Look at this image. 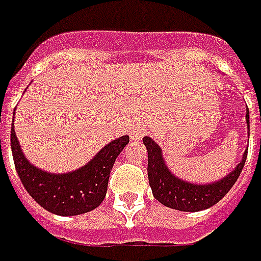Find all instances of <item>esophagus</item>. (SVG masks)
Wrapping results in <instances>:
<instances>
[{
  "label": "esophagus",
  "mask_w": 261,
  "mask_h": 261,
  "mask_svg": "<svg viewBox=\"0 0 261 261\" xmlns=\"http://www.w3.org/2000/svg\"><path fill=\"white\" fill-rule=\"evenodd\" d=\"M130 135H132V139L134 140H140L142 138H143V136H145V132H143L142 129H139V127H138V129H135L134 132H132Z\"/></svg>",
  "instance_id": "esophagus-1"
}]
</instances>
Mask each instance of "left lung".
<instances>
[{
  "mask_svg": "<svg viewBox=\"0 0 261 261\" xmlns=\"http://www.w3.org/2000/svg\"><path fill=\"white\" fill-rule=\"evenodd\" d=\"M246 121H247V127H250L249 111L246 114ZM143 143L147 149V175L154 198L160 204L169 208L186 211V212L206 210L216 202H219L239 178L247 157V150H246L242 162L236 166V169L221 181L205 184V186L202 184L197 186L180 180L170 173V170L163 162L162 150L156 142H153L149 136H145Z\"/></svg>",
  "mask_w": 261,
  "mask_h": 261,
  "instance_id": "left-lung-1",
  "label": "left lung"
}]
</instances>
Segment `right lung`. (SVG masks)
<instances>
[{
  "instance_id": "right-lung-1",
  "label": "right lung",
  "mask_w": 261,
  "mask_h": 261,
  "mask_svg": "<svg viewBox=\"0 0 261 261\" xmlns=\"http://www.w3.org/2000/svg\"><path fill=\"white\" fill-rule=\"evenodd\" d=\"M127 143L129 136H122L108 143L80 170L67 174H51L28 162L16 139L14 122L11 127L14 164L25 190L46 211L62 216L86 214L104 201L112 166Z\"/></svg>"
}]
</instances>
